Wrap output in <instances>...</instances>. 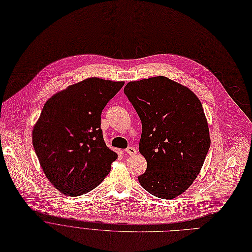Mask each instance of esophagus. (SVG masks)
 Instances as JSON below:
<instances>
[{
    "mask_svg": "<svg viewBox=\"0 0 252 252\" xmlns=\"http://www.w3.org/2000/svg\"><path fill=\"white\" fill-rule=\"evenodd\" d=\"M126 152H127V154H129V155H135L136 153H137V150L134 148V147H128L127 149H126Z\"/></svg>",
    "mask_w": 252,
    "mask_h": 252,
    "instance_id": "obj_1",
    "label": "esophagus"
}]
</instances>
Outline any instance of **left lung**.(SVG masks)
<instances>
[{"mask_svg":"<svg viewBox=\"0 0 252 252\" xmlns=\"http://www.w3.org/2000/svg\"><path fill=\"white\" fill-rule=\"evenodd\" d=\"M124 93L142 122L139 151L147 170L139 183L157 197L174 198L195 180L211 146L202 103L165 76L130 81Z\"/></svg>","mask_w":252,"mask_h":252,"instance_id":"1","label":"left lung"}]
</instances>
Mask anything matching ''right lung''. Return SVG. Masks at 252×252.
<instances>
[{
	"instance_id": "1",
	"label": "right lung",
	"mask_w": 252,
	"mask_h": 252,
	"mask_svg": "<svg viewBox=\"0 0 252 252\" xmlns=\"http://www.w3.org/2000/svg\"><path fill=\"white\" fill-rule=\"evenodd\" d=\"M123 85L90 77L44 104L33 126L32 145L45 177L64 194H84L109 174L117 154L104 142L101 113Z\"/></svg>"
}]
</instances>
